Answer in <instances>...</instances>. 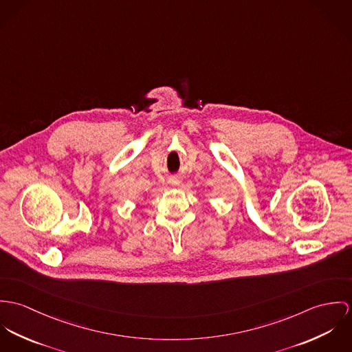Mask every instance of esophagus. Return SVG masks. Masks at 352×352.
<instances>
[{
  "label": "esophagus",
  "mask_w": 352,
  "mask_h": 352,
  "mask_svg": "<svg viewBox=\"0 0 352 352\" xmlns=\"http://www.w3.org/2000/svg\"><path fill=\"white\" fill-rule=\"evenodd\" d=\"M168 184L173 185V186H177V185L181 184V178H179V177H171V178L168 179Z\"/></svg>",
  "instance_id": "1"
}]
</instances>
